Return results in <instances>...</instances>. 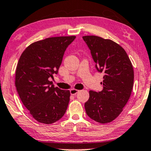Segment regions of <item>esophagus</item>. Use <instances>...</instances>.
Listing matches in <instances>:
<instances>
[{
  "label": "esophagus",
  "mask_w": 151,
  "mask_h": 151,
  "mask_svg": "<svg viewBox=\"0 0 151 151\" xmlns=\"http://www.w3.org/2000/svg\"><path fill=\"white\" fill-rule=\"evenodd\" d=\"M79 90H78L77 89H74V88H72V89L70 90V94H71L72 95H75V94H77L78 92H79Z\"/></svg>",
  "instance_id": "1"
}]
</instances>
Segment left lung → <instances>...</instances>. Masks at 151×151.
Instances as JSON below:
<instances>
[{
    "label": "left lung",
    "instance_id": "obj_1",
    "mask_svg": "<svg viewBox=\"0 0 151 151\" xmlns=\"http://www.w3.org/2000/svg\"><path fill=\"white\" fill-rule=\"evenodd\" d=\"M95 62V68L104 72L103 90L89 92V99L85 103L88 116L101 124L115 119L129 99L134 81L131 61L125 50L110 39L96 36H84Z\"/></svg>",
    "mask_w": 151,
    "mask_h": 151
}]
</instances>
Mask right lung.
Listing matches in <instances>:
<instances>
[{
    "mask_svg": "<svg viewBox=\"0 0 151 151\" xmlns=\"http://www.w3.org/2000/svg\"><path fill=\"white\" fill-rule=\"evenodd\" d=\"M75 36L47 38L24 50L16 70L15 86L20 99L33 118L50 124L64 115L69 90L55 87L50 78L58 73L66 48Z\"/></svg>",
    "mask_w": 151,
    "mask_h": 151,
    "instance_id": "obj_1",
    "label": "right lung"
}]
</instances>
